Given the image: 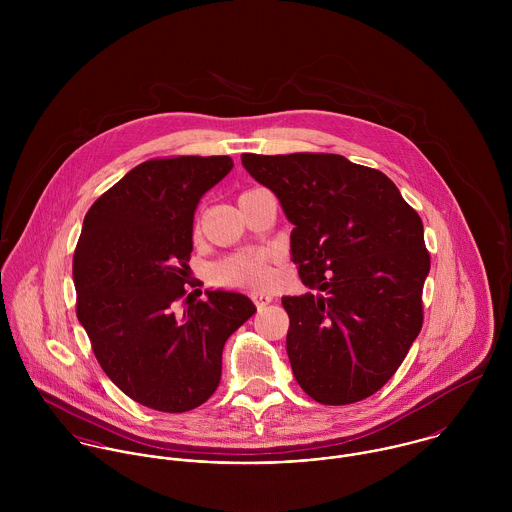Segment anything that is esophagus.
I'll use <instances>...</instances> for the list:
<instances>
[{
    "mask_svg": "<svg viewBox=\"0 0 512 512\" xmlns=\"http://www.w3.org/2000/svg\"><path fill=\"white\" fill-rule=\"evenodd\" d=\"M272 295H268V293H252V301L256 303V307L258 309H264L268 303H272Z\"/></svg>",
    "mask_w": 512,
    "mask_h": 512,
    "instance_id": "obj_1",
    "label": "esophagus"
}]
</instances>
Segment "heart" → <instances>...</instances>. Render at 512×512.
<instances>
[{
	"label": "heart",
	"mask_w": 512,
	"mask_h": 512,
	"mask_svg": "<svg viewBox=\"0 0 512 512\" xmlns=\"http://www.w3.org/2000/svg\"><path fill=\"white\" fill-rule=\"evenodd\" d=\"M213 280L232 288H264L272 280L266 252H240L213 268Z\"/></svg>",
	"instance_id": "heart-1"
}]
</instances>
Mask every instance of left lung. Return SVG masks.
<instances>
[{"mask_svg":"<svg viewBox=\"0 0 512 512\" xmlns=\"http://www.w3.org/2000/svg\"><path fill=\"white\" fill-rule=\"evenodd\" d=\"M293 224L292 260L313 290L286 295L293 376L319 404L380 390L422 323L430 272L420 215L378 169L335 153H242Z\"/></svg>","mask_w":512,"mask_h":512,"instance_id":"8db88e82","label":"left lung"}]
</instances>
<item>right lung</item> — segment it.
Returning a JSON list of instances; mask_svg holds the SVG:
<instances>
[{
	"label": "right lung",
	"instance_id": "add662e5",
	"mask_svg": "<svg viewBox=\"0 0 512 512\" xmlns=\"http://www.w3.org/2000/svg\"><path fill=\"white\" fill-rule=\"evenodd\" d=\"M232 165L228 155L149 159L98 197L82 222L76 317L108 378L159 412H189L213 396L226 339L256 311L242 293L182 298L195 209Z\"/></svg>",
	"mask_w": 512,
	"mask_h": 512
}]
</instances>
